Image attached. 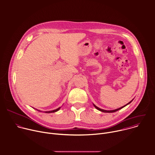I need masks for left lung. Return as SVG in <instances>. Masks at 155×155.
I'll list each match as a JSON object with an SVG mask.
<instances>
[{
	"instance_id": "8db88e82",
	"label": "left lung",
	"mask_w": 155,
	"mask_h": 155,
	"mask_svg": "<svg viewBox=\"0 0 155 155\" xmlns=\"http://www.w3.org/2000/svg\"><path fill=\"white\" fill-rule=\"evenodd\" d=\"M133 101V100L131 101H130L129 103H127L126 105H125V106H123V107H120V108H118V109H115V110H103V109H100L99 107H97L95 105H94V107L97 109H98V110H100V111H101V112H106V113H112V112H117V111H118V110H120L121 109H122V108H123L124 107H125V106H126L127 104H130L132 101Z\"/></svg>"
}]
</instances>
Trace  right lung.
<instances>
[{"label": "right lung", "mask_w": 155, "mask_h": 155, "mask_svg": "<svg viewBox=\"0 0 155 155\" xmlns=\"http://www.w3.org/2000/svg\"><path fill=\"white\" fill-rule=\"evenodd\" d=\"M60 109V107H58V109H55V110H52V111H48V112H45L46 113H53V112H55L57 111H58L59 109Z\"/></svg>", "instance_id": "add662e5"}]
</instances>
